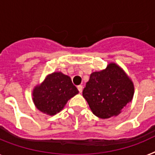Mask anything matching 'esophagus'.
Instances as JSON below:
<instances>
[{"label": "esophagus", "instance_id": "1", "mask_svg": "<svg viewBox=\"0 0 155 155\" xmlns=\"http://www.w3.org/2000/svg\"><path fill=\"white\" fill-rule=\"evenodd\" d=\"M77 88H78V90H79V92H80V93H82V91H83V86L82 85L78 86Z\"/></svg>", "mask_w": 155, "mask_h": 155}]
</instances>
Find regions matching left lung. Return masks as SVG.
Wrapping results in <instances>:
<instances>
[{
	"instance_id": "8db88e82",
	"label": "left lung",
	"mask_w": 155,
	"mask_h": 155,
	"mask_svg": "<svg viewBox=\"0 0 155 155\" xmlns=\"http://www.w3.org/2000/svg\"><path fill=\"white\" fill-rule=\"evenodd\" d=\"M133 82L122 68L111 62L103 70L94 71L83 91L90 109L96 117H117L134 95Z\"/></svg>"
}]
</instances>
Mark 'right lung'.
<instances>
[{
  "label": "right lung",
  "instance_id": "add662e5",
  "mask_svg": "<svg viewBox=\"0 0 155 155\" xmlns=\"http://www.w3.org/2000/svg\"><path fill=\"white\" fill-rule=\"evenodd\" d=\"M79 91L71 78L61 71L46 75L43 82L35 87L32 100L35 107L43 114L53 116L61 111L68 101Z\"/></svg>",
  "mask_w": 155,
  "mask_h": 155
}]
</instances>
